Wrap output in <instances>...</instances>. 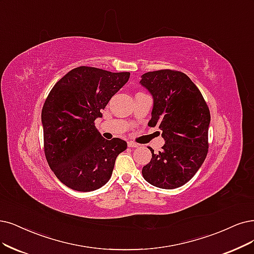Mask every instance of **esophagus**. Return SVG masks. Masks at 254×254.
Here are the masks:
<instances>
[{
  "mask_svg": "<svg viewBox=\"0 0 254 254\" xmlns=\"http://www.w3.org/2000/svg\"><path fill=\"white\" fill-rule=\"evenodd\" d=\"M127 146L130 147V148H134V147H138L139 144L136 143V142H134V141H128V142H127Z\"/></svg>",
  "mask_w": 254,
  "mask_h": 254,
  "instance_id": "esophagus-1",
  "label": "esophagus"
}]
</instances>
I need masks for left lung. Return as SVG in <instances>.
I'll use <instances>...</instances> for the list:
<instances>
[{
	"instance_id": "obj_1",
	"label": "left lung",
	"mask_w": 254,
	"mask_h": 254,
	"mask_svg": "<svg viewBox=\"0 0 254 254\" xmlns=\"http://www.w3.org/2000/svg\"><path fill=\"white\" fill-rule=\"evenodd\" d=\"M140 83L154 98L149 127L159 126L165 144L143 166L144 179L159 189L174 190L189 182L208 153L210 112L198 87L175 70L144 73Z\"/></svg>"
}]
</instances>
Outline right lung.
<instances>
[{"label": "right lung", "mask_w": 254, "mask_h": 254, "mask_svg": "<svg viewBox=\"0 0 254 254\" xmlns=\"http://www.w3.org/2000/svg\"><path fill=\"white\" fill-rule=\"evenodd\" d=\"M129 72L75 68L50 91L42 110L45 156L58 179L77 191H93L112 176L117 156L127 149L119 138L107 140L95 127Z\"/></svg>", "instance_id": "add662e5"}]
</instances>
